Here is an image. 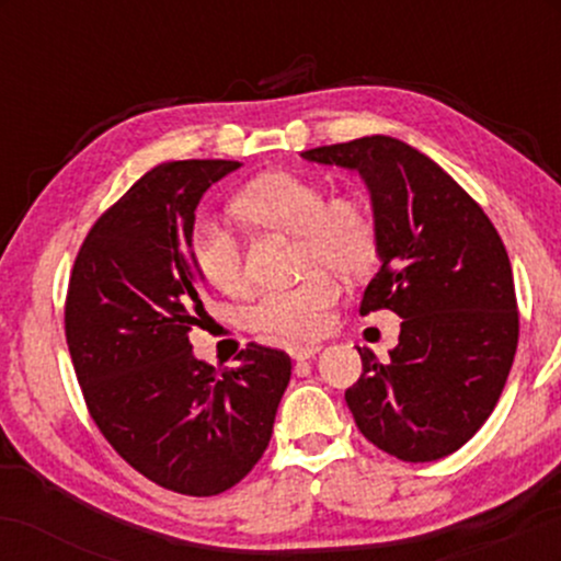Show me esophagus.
Segmentation results:
<instances>
[{
  "label": "esophagus",
  "instance_id": "1",
  "mask_svg": "<svg viewBox=\"0 0 561 561\" xmlns=\"http://www.w3.org/2000/svg\"><path fill=\"white\" fill-rule=\"evenodd\" d=\"M321 351V345L311 343V345H293L289 347V356L295 358V362H308V358H313L317 353Z\"/></svg>",
  "mask_w": 561,
  "mask_h": 561
}]
</instances>
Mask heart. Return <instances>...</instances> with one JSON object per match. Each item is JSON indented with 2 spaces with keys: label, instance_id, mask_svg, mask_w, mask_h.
<instances>
[{
  "label": "heart",
  "instance_id": "1",
  "mask_svg": "<svg viewBox=\"0 0 561 561\" xmlns=\"http://www.w3.org/2000/svg\"><path fill=\"white\" fill-rule=\"evenodd\" d=\"M234 210L253 227L298 234L300 268L311 272L293 287L263 289L244 308V327L266 337L289 343L317 337L340 298L337 282L324 268L364 276L379 259V224L369 205L358 197H330L324 186L308 176L263 173L234 197ZM190 255L197 274L218 293L240 295L248 285L242 240L224 221H195Z\"/></svg>",
  "mask_w": 561,
  "mask_h": 561
}]
</instances>
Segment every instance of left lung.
Returning <instances> with one entry per match:
<instances>
[{
	"label": "left lung",
	"instance_id": "left-lung-1",
	"mask_svg": "<svg viewBox=\"0 0 561 561\" xmlns=\"http://www.w3.org/2000/svg\"><path fill=\"white\" fill-rule=\"evenodd\" d=\"M362 173L379 224V272L362 317H401L390 362L362 351L345 403L366 440L401 461L459 450L499 403L519 337L512 263L485 210L435 160L401 139L362 137L306 150Z\"/></svg>",
	"mask_w": 561,
	"mask_h": 561
}]
</instances>
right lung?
Returning a JSON list of instances; mask_svg holds the SVG:
<instances>
[{"label": "right lung", "instance_id": "1", "mask_svg": "<svg viewBox=\"0 0 561 561\" xmlns=\"http://www.w3.org/2000/svg\"><path fill=\"white\" fill-rule=\"evenodd\" d=\"M237 160H173L147 171L89 229L66 298V340L105 440L147 480L218 495L272 440L289 356L250 343L234 369L197 362L190 330L205 308L190 255L205 190Z\"/></svg>", "mask_w": 561, "mask_h": 561}]
</instances>
